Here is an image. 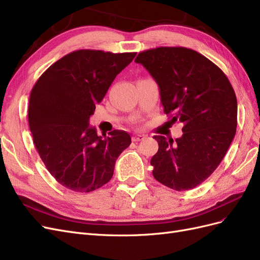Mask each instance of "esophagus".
Listing matches in <instances>:
<instances>
[{
  "label": "esophagus",
  "mask_w": 260,
  "mask_h": 260,
  "mask_svg": "<svg viewBox=\"0 0 260 260\" xmlns=\"http://www.w3.org/2000/svg\"><path fill=\"white\" fill-rule=\"evenodd\" d=\"M144 139H145V136H143V135H135L132 137L133 142H139V141H142Z\"/></svg>",
  "instance_id": "obj_1"
}]
</instances>
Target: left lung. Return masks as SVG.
Here are the masks:
<instances>
[{"mask_svg": "<svg viewBox=\"0 0 260 260\" xmlns=\"http://www.w3.org/2000/svg\"><path fill=\"white\" fill-rule=\"evenodd\" d=\"M135 61L158 84L164 113L183 123V135L175 142L154 137L159 147L151 160L153 176L172 190H191L217 169L235 136L234 90L217 65L182 46L146 50Z\"/></svg>", "mask_w": 260, "mask_h": 260, "instance_id": "1", "label": "left lung"}]
</instances>
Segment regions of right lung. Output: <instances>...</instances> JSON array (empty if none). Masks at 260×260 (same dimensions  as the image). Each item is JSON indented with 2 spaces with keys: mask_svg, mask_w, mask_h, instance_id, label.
<instances>
[{
  "mask_svg": "<svg viewBox=\"0 0 260 260\" xmlns=\"http://www.w3.org/2000/svg\"><path fill=\"white\" fill-rule=\"evenodd\" d=\"M137 53L78 50L55 61L30 93L28 121L46 169L59 184L88 193L106 184L131 144L125 131L99 137L89 125L95 104Z\"/></svg>",
  "mask_w": 260,
  "mask_h": 260,
  "instance_id": "add662e5",
  "label": "right lung"
}]
</instances>
